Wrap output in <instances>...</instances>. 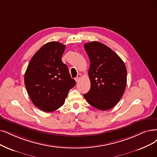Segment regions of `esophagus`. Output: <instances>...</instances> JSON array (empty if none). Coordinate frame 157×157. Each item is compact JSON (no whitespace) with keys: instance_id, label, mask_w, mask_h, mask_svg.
Masks as SVG:
<instances>
[{"instance_id":"1","label":"esophagus","mask_w":157,"mask_h":157,"mask_svg":"<svg viewBox=\"0 0 157 157\" xmlns=\"http://www.w3.org/2000/svg\"><path fill=\"white\" fill-rule=\"evenodd\" d=\"M80 78H81V75L80 74H78L77 75V77L75 78V81H76L77 82H78L79 81H80Z\"/></svg>"}]
</instances>
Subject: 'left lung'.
I'll return each mask as SVG.
<instances>
[{"label": "left lung", "instance_id": "8db88e82", "mask_svg": "<svg viewBox=\"0 0 157 157\" xmlns=\"http://www.w3.org/2000/svg\"><path fill=\"white\" fill-rule=\"evenodd\" d=\"M84 48L90 61L91 87L83 95L93 107L110 109L119 102L126 89V66L117 54L102 43H86Z\"/></svg>", "mask_w": 157, "mask_h": 157}]
</instances>
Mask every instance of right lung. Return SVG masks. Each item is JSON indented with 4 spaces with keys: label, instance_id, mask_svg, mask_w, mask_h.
Listing matches in <instances>:
<instances>
[{
    "label": "right lung",
    "instance_id": "1",
    "mask_svg": "<svg viewBox=\"0 0 157 157\" xmlns=\"http://www.w3.org/2000/svg\"><path fill=\"white\" fill-rule=\"evenodd\" d=\"M66 46L50 42L31 59L24 75V84L33 104L40 110L52 112L64 104L69 91L76 84L62 60Z\"/></svg>",
    "mask_w": 157,
    "mask_h": 157
}]
</instances>
